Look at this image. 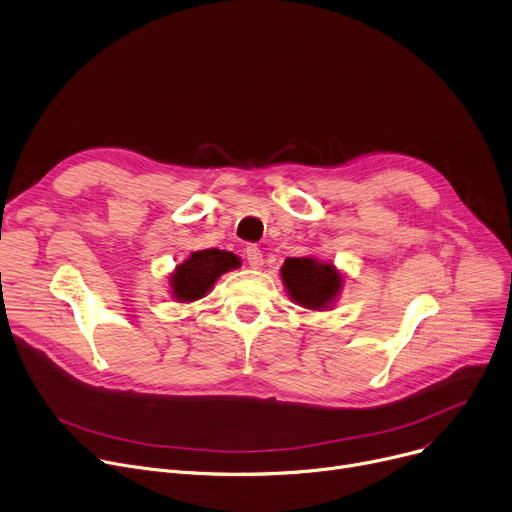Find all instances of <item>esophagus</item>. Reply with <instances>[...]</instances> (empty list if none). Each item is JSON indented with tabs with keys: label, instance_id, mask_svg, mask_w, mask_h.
Returning a JSON list of instances; mask_svg holds the SVG:
<instances>
[{
	"label": "esophagus",
	"instance_id": "34e87169",
	"mask_svg": "<svg viewBox=\"0 0 512 512\" xmlns=\"http://www.w3.org/2000/svg\"><path fill=\"white\" fill-rule=\"evenodd\" d=\"M246 260L252 268H262V264H264V256H262L260 248H256V246L246 248Z\"/></svg>",
	"mask_w": 512,
	"mask_h": 512
}]
</instances>
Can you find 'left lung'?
I'll list each match as a JSON object with an SVG mask.
<instances>
[{
	"mask_svg": "<svg viewBox=\"0 0 512 512\" xmlns=\"http://www.w3.org/2000/svg\"><path fill=\"white\" fill-rule=\"evenodd\" d=\"M281 281L293 304L314 312L333 310L345 285L341 270L316 256L287 258L281 266Z\"/></svg>",
	"mask_w": 512,
	"mask_h": 512,
	"instance_id": "1",
	"label": "left lung"
}]
</instances>
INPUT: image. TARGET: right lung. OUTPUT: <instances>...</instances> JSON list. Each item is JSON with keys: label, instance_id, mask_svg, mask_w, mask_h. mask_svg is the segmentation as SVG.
<instances>
[{"label": "right lung", "instance_id": "right-lung-1", "mask_svg": "<svg viewBox=\"0 0 512 512\" xmlns=\"http://www.w3.org/2000/svg\"><path fill=\"white\" fill-rule=\"evenodd\" d=\"M242 266L233 252L225 250H198L192 252L182 264L173 268L169 279V293L177 304H192L208 295L221 275Z\"/></svg>", "mask_w": 512, "mask_h": 512}]
</instances>
